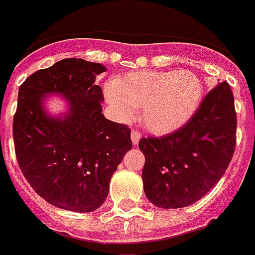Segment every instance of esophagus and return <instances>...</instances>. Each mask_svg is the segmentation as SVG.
I'll return each instance as SVG.
<instances>
[{
  "mask_svg": "<svg viewBox=\"0 0 255 255\" xmlns=\"http://www.w3.org/2000/svg\"><path fill=\"white\" fill-rule=\"evenodd\" d=\"M140 137H141L140 132L136 131V129H133V131H132L131 140H132V143H133V144H135V145L137 144V143H139V140H140Z\"/></svg>",
  "mask_w": 255,
  "mask_h": 255,
  "instance_id": "34e87169",
  "label": "esophagus"
}]
</instances>
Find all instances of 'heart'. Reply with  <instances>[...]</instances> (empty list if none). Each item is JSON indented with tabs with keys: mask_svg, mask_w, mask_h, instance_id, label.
Returning <instances> with one entry per match:
<instances>
[{
	"mask_svg": "<svg viewBox=\"0 0 255 255\" xmlns=\"http://www.w3.org/2000/svg\"><path fill=\"white\" fill-rule=\"evenodd\" d=\"M203 87L190 71H139L111 81L107 97L122 120H131L141 108L140 122L152 133L182 127L197 111Z\"/></svg>",
	"mask_w": 255,
	"mask_h": 255,
	"instance_id": "obj_1",
	"label": "heart"
}]
</instances>
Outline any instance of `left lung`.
Masks as SVG:
<instances>
[{
	"label": "left lung",
	"instance_id": "1",
	"mask_svg": "<svg viewBox=\"0 0 255 255\" xmlns=\"http://www.w3.org/2000/svg\"><path fill=\"white\" fill-rule=\"evenodd\" d=\"M236 141L234 96L227 81H222L206 95L183 127L168 135L140 139L145 197L162 209L195 203L223 176Z\"/></svg>",
	"mask_w": 255,
	"mask_h": 255
}]
</instances>
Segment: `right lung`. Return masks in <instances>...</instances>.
<instances>
[{"label": "right lung", "mask_w": 255, "mask_h": 255, "mask_svg": "<svg viewBox=\"0 0 255 255\" xmlns=\"http://www.w3.org/2000/svg\"><path fill=\"white\" fill-rule=\"evenodd\" d=\"M104 65L64 58L34 72L18 89L13 118L15 158L34 191L58 209L95 211L110 191L111 176L132 148L131 129L102 114L103 91L95 84ZM49 93L70 104L64 118L43 110Z\"/></svg>", "instance_id": "add662e5"}]
</instances>
